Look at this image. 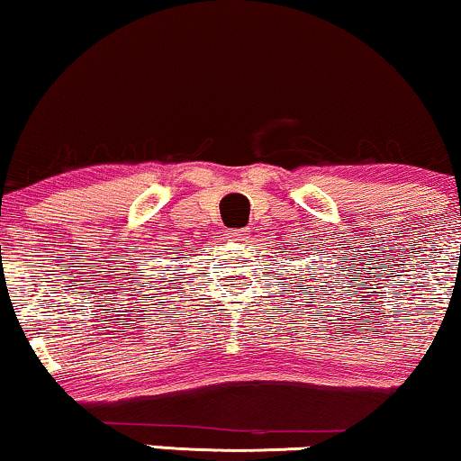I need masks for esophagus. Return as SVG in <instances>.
Here are the masks:
<instances>
[{
    "mask_svg": "<svg viewBox=\"0 0 461 461\" xmlns=\"http://www.w3.org/2000/svg\"><path fill=\"white\" fill-rule=\"evenodd\" d=\"M249 231L247 230H231L230 231V238H234V240H247Z\"/></svg>",
    "mask_w": 461,
    "mask_h": 461,
    "instance_id": "esophagus-1",
    "label": "esophagus"
}]
</instances>
